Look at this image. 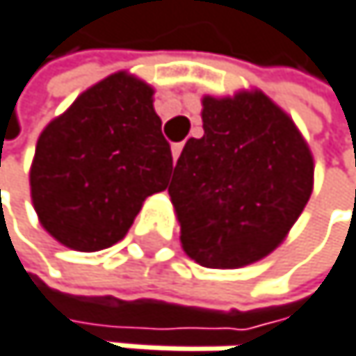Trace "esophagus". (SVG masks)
<instances>
[{
  "label": "esophagus",
  "instance_id": "34e87169",
  "mask_svg": "<svg viewBox=\"0 0 356 356\" xmlns=\"http://www.w3.org/2000/svg\"><path fill=\"white\" fill-rule=\"evenodd\" d=\"M181 152H184V143H177V145H172V160H175V162L179 160Z\"/></svg>",
  "mask_w": 356,
  "mask_h": 356
}]
</instances>
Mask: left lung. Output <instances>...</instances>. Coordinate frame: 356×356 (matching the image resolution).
Wrapping results in <instances>:
<instances>
[{
  "label": "left lung",
  "mask_w": 356,
  "mask_h": 356,
  "mask_svg": "<svg viewBox=\"0 0 356 356\" xmlns=\"http://www.w3.org/2000/svg\"><path fill=\"white\" fill-rule=\"evenodd\" d=\"M202 130L186 143L168 186L184 250L211 269L256 263L282 243L309 200V147L258 91L207 95Z\"/></svg>",
  "instance_id": "1"
}]
</instances>
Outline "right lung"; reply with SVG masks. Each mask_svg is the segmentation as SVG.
I'll return each instance as SVG.
<instances>
[{
    "mask_svg": "<svg viewBox=\"0 0 356 356\" xmlns=\"http://www.w3.org/2000/svg\"><path fill=\"white\" fill-rule=\"evenodd\" d=\"M152 95L143 81L113 74L40 134L31 200L59 243L106 250L124 239L143 200L166 190L172 154Z\"/></svg>",
    "mask_w": 356,
    "mask_h": 356,
    "instance_id": "1",
    "label": "right lung"
}]
</instances>
